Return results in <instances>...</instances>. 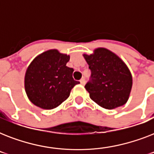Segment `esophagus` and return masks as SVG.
<instances>
[{
    "label": "esophagus",
    "mask_w": 154,
    "mask_h": 154,
    "mask_svg": "<svg viewBox=\"0 0 154 154\" xmlns=\"http://www.w3.org/2000/svg\"><path fill=\"white\" fill-rule=\"evenodd\" d=\"M80 82H81V84H82V85H84L85 84V78H82V79L80 80Z\"/></svg>",
    "instance_id": "obj_1"
}]
</instances>
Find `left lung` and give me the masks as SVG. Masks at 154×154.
Wrapping results in <instances>:
<instances>
[{
	"instance_id": "8db88e82",
	"label": "left lung",
	"mask_w": 154,
	"mask_h": 154,
	"mask_svg": "<svg viewBox=\"0 0 154 154\" xmlns=\"http://www.w3.org/2000/svg\"><path fill=\"white\" fill-rule=\"evenodd\" d=\"M84 57L91 71L90 80L85 85L90 98L107 109L125 105L133 85L126 65L105 48L95 49L91 55L84 54Z\"/></svg>"
}]
</instances>
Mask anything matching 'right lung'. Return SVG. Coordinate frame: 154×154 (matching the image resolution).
<instances>
[{
	"mask_svg": "<svg viewBox=\"0 0 154 154\" xmlns=\"http://www.w3.org/2000/svg\"><path fill=\"white\" fill-rule=\"evenodd\" d=\"M69 56L51 49L35 58L25 77V92L30 101L44 109L57 107L79 84L72 78L73 69L66 66Z\"/></svg>",
	"mask_w": 154,
	"mask_h": 154,
	"instance_id": "obj_1",
	"label": "right lung"
}]
</instances>
